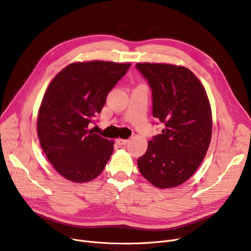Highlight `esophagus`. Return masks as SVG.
I'll return each instance as SVG.
<instances>
[{
    "instance_id": "obj_1",
    "label": "esophagus",
    "mask_w": 251,
    "mask_h": 251,
    "mask_svg": "<svg viewBox=\"0 0 251 251\" xmlns=\"http://www.w3.org/2000/svg\"><path fill=\"white\" fill-rule=\"evenodd\" d=\"M128 139H117V143H118L119 145H126L128 143Z\"/></svg>"
}]
</instances>
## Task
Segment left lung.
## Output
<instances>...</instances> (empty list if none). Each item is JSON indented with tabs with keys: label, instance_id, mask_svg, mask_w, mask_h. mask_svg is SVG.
I'll return each instance as SVG.
<instances>
[{
	"label": "left lung",
	"instance_id": "8db88e82",
	"mask_svg": "<svg viewBox=\"0 0 251 251\" xmlns=\"http://www.w3.org/2000/svg\"><path fill=\"white\" fill-rule=\"evenodd\" d=\"M152 93V115L164 125L137 159L140 174L159 189L189 179L202 163L212 136V113L203 85L185 66L137 63Z\"/></svg>",
	"mask_w": 251,
	"mask_h": 251
}]
</instances>
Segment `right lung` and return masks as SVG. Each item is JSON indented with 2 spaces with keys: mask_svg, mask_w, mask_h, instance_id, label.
<instances>
[{
  "mask_svg": "<svg viewBox=\"0 0 251 251\" xmlns=\"http://www.w3.org/2000/svg\"><path fill=\"white\" fill-rule=\"evenodd\" d=\"M130 65L75 62L50 82L38 112L37 133L46 157L63 177L87 182L104 171L114 142L96 134L89 125L95 123L108 94Z\"/></svg>",
  "mask_w": 251,
  "mask_h": 251,
  "instance_id": "1",
  "label": "right lung"
}]
</instances>
